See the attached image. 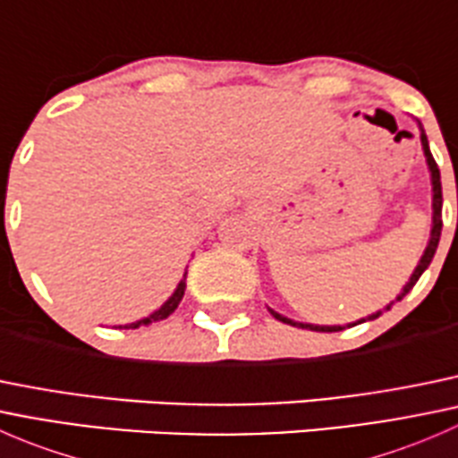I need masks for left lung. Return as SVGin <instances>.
<instances>
[{
  "label": "left lung",
  "instance_id": "left-lung-1",
  "mask_svg": "<svg viewBox=\"0 0 458 458\" xmlns=\"http://www.w3.org/2000/svg\"><path fill=\"white\" fill-rule=\"evenodd\" d=\"M419 131H421V146H423V155H426V164H428V170H429V182H432V228H429V239H428V246L426 250H423L421 259H419L417 267H414V272L410 275V281L403 285V290H401L399 294H396L394 301L387 303L383 310H390L392 306H394L396 301H401V299L405 297V294L410 293V290L414 288V284L419 281V276L423 275V272L428 270L429 261H432L434 252H437V246H438V239H441V228H443V221H441V208H443V192H441V173H438V165L437 161H434L432 152H429V146H428V137H426V131H423L421 123L417 122ZM270 310V308H267ZM383 310H377L372 312V315H368L366 318H359L357 323H363V321H372V318L381 317ZM270 315L275 318H279L281 323H288V326H294V327H308V330H315V332H339V330H345V327H352L357 326V323H348V326H317V323H301V321H293V318L279 315V312L270 310Z\"/></svg>",
  "mask_w": 458,
  "mask_h": 458
}]
</instances>
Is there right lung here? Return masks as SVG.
Returning a JSON list of instances; mask_svg holds the SVG:
<instances>
[{
    "instance_id": "1",
    "label": "right lung",
    "mask_w": 458,
    "mask_h": 458,
    "mask_svg": "<svg viewBox=\"0 0 458 458\" xmlns=\"http://www.w3.org/2000/svg\"><path fill=\"white\" fill-rule=\"evenodd\" d=\"M183 293H186V272H183V279L179 281L177 288H174V293L170 294L168 299H165L164 306H161L159 310H155V312H152V315L140 318V321L126 323V326H119V327H123V330H135V327L150 326V323H155V321H164V318H168L174 310H177V306H179V303H182V299H183Z\"/></svg>"
}]
</instances>
